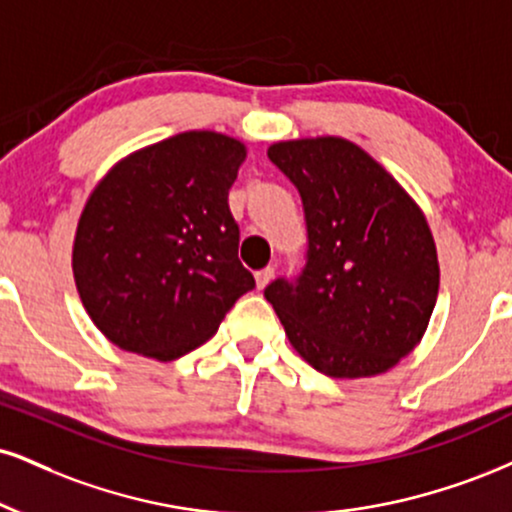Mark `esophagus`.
<instances>
[{"mask_svg": "<svg viewBox=\"0 0 512 512\" xmlns=\"http://www.w3.org/2000/svg\"><path fill=\"white\" fill-rule=\"evenodd\" d=\"M272 279H274V267H264V269H260V272H257V274H255L257 288H260V291H262V288H264V286H267V283H269V281H272Z\"/></svg>", "mask_w": 512, "mask_h": 512, "instance_id": "1", "label": "esophagus"}]
</instances>
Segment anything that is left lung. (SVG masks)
I'll return each mask as SVG.
<instances>
[{
    "mask_svg": "<svg viewBox=\"0 0 512 512\" xmlns=\"http://www.w3.org/2000/svg\"><path fill=\"white\" fill-rule=\"evenodd\" d=\"M267 155L305 209L303 272L264 288L291 346L336 379L398 365L420 343L439 295V260L422 209L350 140H286Z\"/></svg>",
    "mask_w": 512,
    "mask_h": 512,
    "instance_id": "8db88e82",
    "label": "left lung"
}]
</instances>
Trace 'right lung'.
Segmentation results:
<instances>
[{
	"instance_id": "right-lung-1",
	"label": "right lung",
	"mask_w": 512,
	"mask_h": 512,
	"mask_svg": "<svg viewBox=\"0 0 512 512\" xmlns=\"http://www.w3.org/2000/svg\"><path fill=\"white\" fill-rule=\"evenodd\" d=\"M245 145L188 131L133 152L97 183L73 240L76 288L114 346L169 362L217 334L255 279L238 260L229 190Z\"/></svg>"
}]
</instances>
